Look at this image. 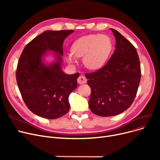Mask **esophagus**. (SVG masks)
Listing matches in <instances>:
<instances>
[{"instance_id":"obj_1","label":"esophagus","mask_w":160,"mask_h":160,"mask_svg":"<svg viewBox=\"0 0 160 160\" xmlns=\"http://www.w3.org/2000/svg\"><path fill=\"white\" fill-rule=\"evenodd\" d=\"M77 82H78V83H80V84H83V83H86L87 79H86V78L84 77V76L81 75V76H80V77H78V80H77Z\"/></svg>"}]
</instances>
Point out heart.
Wrapping results in <instances>:
<instances>
[{
    "label": "heart",
    "mask_w": 160,
    "mask_h": 160,
    "mask_svg": "<svg viewBox=\"0 0 160 160\" xmlns=\"http://www.w3.org/2000/svg\"><path fill=\"white\" fill-rule=\"evenodd\" d=\"M113 48L111 38L104 34H90L76 40L71 52L66 55L69 63L77 62V58L83 57V63L88 69L96 70L106 63Z\"/></svg>",
    "instance_id": "1"
}]
</instances>
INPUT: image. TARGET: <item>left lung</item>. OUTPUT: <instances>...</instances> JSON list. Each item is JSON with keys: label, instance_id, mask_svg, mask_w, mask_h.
<instances>
[{"label": "left lung", "instance_id": "1", "mask_svg": "<svg viewBox=\"0 0 160 160\" xmlns=\"http://www.w3.org/2000/svg\"><path fill=\"white\" fill-rule=\"evenodd\" d=\"M110 29L116 39L113 54L102 68L85 74L91 89L89 108L94 114L102 117L119 115L130 108L141 79L136 48L118 31Z\"/></svg>", "mask_w": 160, "mask_h": 160}]
</instances>
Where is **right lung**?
<instances>
[{
	"label": "right lung",
	"instance_id": "right-lung-1",
	"mask_svg": "<svg viewBox=\"0 0 160 160\" xmlns=\"http://www.w3.org/2000/svg\"><path fill=\"white\" fill-rule=\"evenodd\" d=\"M74 30L45 31L24 47L18 62L16 79L25 104L33 113L54 119L69 112V97L77 88L80 74H67L61 68L63 43ZM49 50L56 61L42 60Z\"/></svg>",
	"mask_w": 160,
	"mask_h": 160
}]
</instances>
